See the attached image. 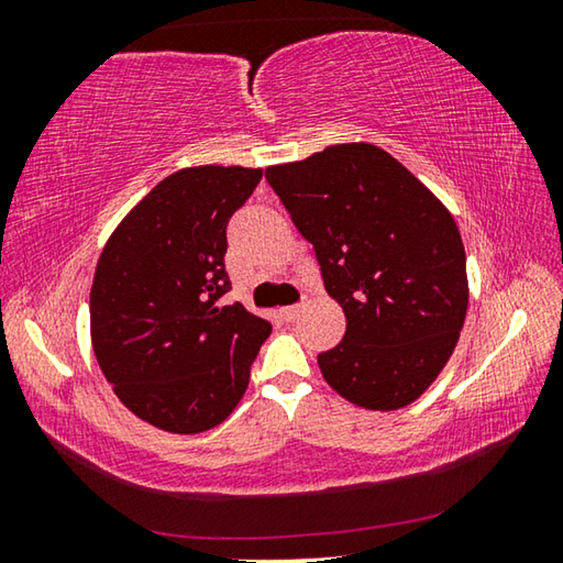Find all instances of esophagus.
Returning a JSON list of instances; mask_svg holds the SVG:
<instances>
[{"label":"esophagus","mask_w":563,"mask_h":563,"mask_svg":"<svg viewBox=\"0 0 563 563\" xmlns=\"http://www.w3.org/2000/svg\"><path fill=\"white\" fill-rule=\"evenodd\" d=\"M300 312H302V305H290V308H283L280 310V318L285 322H292V320L300 318Z\"/></svg>","instance_id":"esophagus-1"}]
</instances>
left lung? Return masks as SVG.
<instances>
[{
  "instance_id": "left-lung-1",
  "label": "left lung",
  "mask_w": 563,
  "mask_h": 563,
  "mask_svg": "<svg viewBox=\"0 0 563 563\" xmlns=\"http://www.w3.org/2000/svg\"><path fill=\"white\" fill-rule=\"evenodd\" d=\"M265 180L345 310V338L318 355L325 383L365 409L415 402L452 357L470 302L452 213L373 144L328 146Z\"/></svg>"
}]
</instances>
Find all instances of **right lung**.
Returning a JSON list of instances; mask_svg holds the SVG:
<instances>
[{
	"instance_id": "1",
	"label": "right lung",
	"mask_w": 563,
	"mask_h": 563,
	"mask_svg": "<svg viewBox=\"0 0 563 563\" xmlns=\"http://www.w3.org/2000/svg\"><path fill=\"white\" fill-rule=\"evenodd\" d=\"M261 168L196 166L170 174L123 218L97 263L91 342L103 377L133 415L196 434L245 395L271 322L231 290L225 228Z\"/></svg>"
}]
</instances>
